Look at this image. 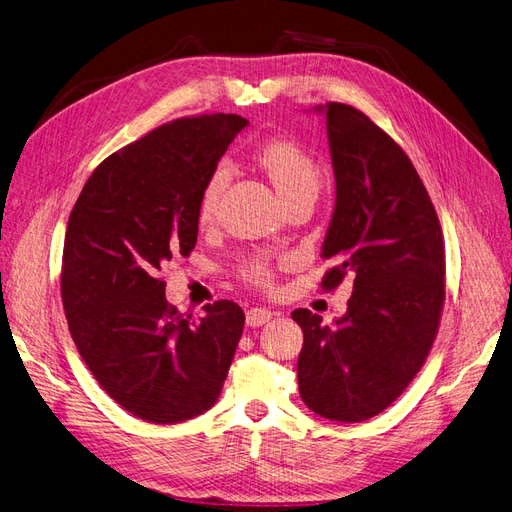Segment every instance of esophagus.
I'll list each match as a JSON object with an SVG mask.
<instances>
[{"label": "esophagus", "mask_w": 512, "mask_h": 512, "mask_svg": "<svg viewBox=\"0 0 512 512\" xmlns=\"http://www.w3.org/2000/svg\"><path fill=\"white\" fill-rule=\"evenodd\" d=\"M270 319H272V310H268V308L255 306V308H251L249 312H246V325H251V327L266 325Z\"/></svg>", "instance_id": "obj_1"}]
</instances>
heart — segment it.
I'll list each match as a JSON object with an SVG mask.
<instances>
[{"mask_svg": "<svg viewBox=\"0 0 512 512\" xmlns=\"http://www.w3.org/2000/svg\"><path fill=\"white\" fill-rule=\"evenodd\" d=\"M259 166L268 172L276 191L285 202L304 193H315L321 187V168L300 144L285 138H274L257 151ZM232 178V166L227 161L217 163L208 174L206 183L197 197V223L208 225L217 214L223 191ZM244 276L259 287H270L274 283V263L255 257L244 268Z\"/></svg>", "mask_w": 512, "mask_h": 512, "instance_id": "1", "label": "heart"}]
</instances>
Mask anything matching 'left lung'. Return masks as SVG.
Segmentation results:
<instances>
[{
    "label": "left lung",
    "mask_w": 512,
    "mask_h": 512,
    "mask_svg": "<svg viewBox=\"0 0 512 512\" xmlns=\"http://www.w3.org/2000/svg\"><path fill=\"white\" fill-rule=\"evenodd\" d=\"M317 110L336 176L321 253L334 268L321 287L332 291L349 276L353 295L334 325L308 308L291 312L304 332L298 385L312 412L359 423L398 400L432 351L444 306V240L400 144L353 106Z\"/></svg>",
    "instance_id": "obj_1"
}]
</instances>
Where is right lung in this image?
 Instances as JSON below:
<instances>
[{
  "mask_svg": "<svg viewBox=\"0 0 512 512\" xmlns=\"http://www.w3.org/2000/svg\"><path fill=\"white\" fill-rule=\"evenodd\" d=\"M249 121L200 114L104 159L82 187L63 242L61 300L95 381L131 415L180 423L217 402L244 327L232 300L191 321L161 270L197 242V197Z\"/></svg>",
  "mask_w": 512,
  "mask_h": 512,
  "instance_id": "1",
  "label": "right lung"
}]
</instances>
